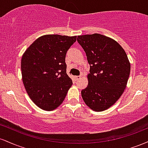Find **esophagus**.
Returning a JSON list of instances; mask_svg holds the SVG:
<instances>
[{
	"instance_id": "1",
	"label": "esophagus",
	"mask_w": 148,
	"mask_h": 148,
	"mask_svg": "<svg viewBox=\"0 0 148 148\" xmlns=\"http://www.w3.org/2000/svg\"><path fill=\"white\" fill-rule=\"evenodd\" d=\"M81 76H75V79L76 80V81H77V80L81 79Z\"/></svg>"
}]
</instances>
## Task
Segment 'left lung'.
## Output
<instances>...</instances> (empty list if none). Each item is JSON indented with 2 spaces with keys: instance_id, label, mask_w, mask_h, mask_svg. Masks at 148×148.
<instances>
[{
  "instance_id": "8db88e82",
  "label": "left lung",
  "mask_w": 148,
  "mask_h": 148,
  "mask_svg": "<svg viewBox=\"0 0 148 148\" xmlns=\"http://www.w3.org/2000/svg\"><path fill=\"white\" fill-rule=\"evenodd\" d=\"M90 64L87 88L81 96L95 111L108 109L119 99L127 86L131 66L125 50L116 41L95 33L78 36Z\"/></svg>"
}]
</instances>
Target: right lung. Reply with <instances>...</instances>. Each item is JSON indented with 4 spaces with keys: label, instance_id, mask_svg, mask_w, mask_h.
Instances as JSON below:
<instances>
[{
    "label": "right lung",
    "instance_id": "right-lung-1",
    "mask_svg": "<svg viewBox=\"0 0 148 148\" xmlns=\"http://www.w3.org/2000/svg\"><path fill=\"white\" fill-rule=\"evenodd\" d=\"M76 40V36L43 35L22 56L21 74L25 90L42 109L52 111L60 106L72 85L66 72L65 56Z\"/></svg>",
    "mask_w": 148,
    "mask_h": 148
}]
</instances>
